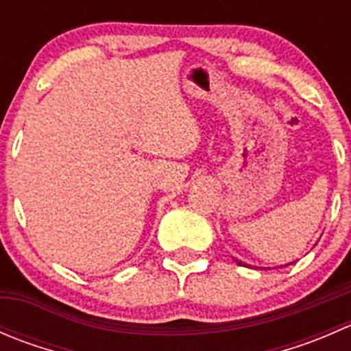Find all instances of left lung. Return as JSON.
<instances>
[{"label": "left lung", "mask_w": 351, "mask_h": 351, "mask_svg": "<svg viewBox=\"0 0 351 351\" xmlns=\"http://www.w3.org/2000/svg\"><path fill=\"white\" fill-rule=\"evenodd\" d=\"M238 265H243V261H238ZM290 265V263H289ZM285 267H287V265H285Z\"/></svg>", "instance_id": "obj_1"}]
</instances>
